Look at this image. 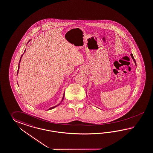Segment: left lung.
Wrapping results in <instances>:
<instances>
[{
    "label": "left lung",
    "instance_id": "left-lung-1",
    "mask_svg": "<svg viewBox=\"0 0 153 153\" xmlns=\"http://www.w3.org/2000/svg\"><path fill=\"white\" fill-rule=\"evenodd\" d=\"M131 58L133 59V60L134 61V63L135 64V65H136V62H135V60L134 59V57H133V54L132 53H131Z\"/></svg>",
    "mask_w": 153,
    "mask_h": 153
}]
</instances>
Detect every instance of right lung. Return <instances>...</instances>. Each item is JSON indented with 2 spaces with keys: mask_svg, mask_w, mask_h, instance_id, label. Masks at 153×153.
I'll list each match as a JSON object with an SVG mask.
<instances>
[{
  "mask_svg": "<svg viewBox=\"0 0 153 153\" xmlns=\"http://www.w3.org/2000/svg\"><path fill=\"white\" fill-rule=\"evenodd\" d=\"M30 41L29 40V41H28L27 42V44H28V42H29V41ZM25 51H26V50H25V51H24V53H22V56H21V58H20V61H19V66H18V71H17V75H18V72H19V65H20V61H21V59H22V56H23V54L24 53V52H25ZM64 96H65V93H63V97H62V100H61V102H60V103L59 104H57V105H55V106H54V107H51V108H49V109H48V110H50V109H53V108H55V107H56L57 106H58V105H59L60 104H61V103L62 102V101H63V98H64Z\"/></svg>",
  "mask_w": 153,
  "mask_h": 153,
  "instance_id": "obj_1",
  "label": "right lung"
}]
</instances>
